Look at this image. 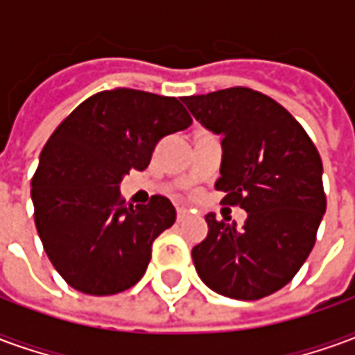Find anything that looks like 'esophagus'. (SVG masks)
<instances>
[{
    "instance_id": "1",
    "label": "esophagus",
    "mask_w": 355,
    "mask_h": 355,
    "mask_svg": "<svg viewBox=\"0 0 355 355\" xmlns=\"http://www.w3.org/2000/svg\"><path fill=\"white\" fill-rule=\"evenodd\" d=\"M177 216H178V220H182V218H186V216H188V209H186V207H178L177 209Z\"/></svg>"
}]
</instances>
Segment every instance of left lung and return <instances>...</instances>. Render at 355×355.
I'll return each mask as SVG.
<instances>
[{
	"mask_svg": "<svg viewBox=\"0 0 355 355\" xmlns=\"http://www.w3.org/2000/svg\"><path fill=\"white\" fill-rule=\"evenodd\" d=\"M192 116L223 135L216 190L247 211L243 226L209 213L207 238L192 249L201 282L224 297L259 300L295 277L325 215L318 148L282 104L249 87L182 96Z\"/></svg>",
	"mask_w": 355,
	"mask_h": 355,
	"instance_id": "8db88e82",
	"label": "left lung"
}]
</instances>
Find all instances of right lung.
<instances>
[{
  "label": "right lung",
  "mask_w": 355,
  "mask_h": 355,
  "mask_svg": "<svg viewBox=\"0 0 355 355\" xmlns=\"http://www.w3.org/2000/svg\"><path fill=\"white\" fill-rule=\"evenodd\" d=\"M190 125L175 96L117 87L89 96L51 135L32 178L34 218L70 287L106 297L144 275L154 239L177 211L163 196L127 205L119 182L146 169L159 139Z\"/></svg>",
  "instance_id": "add662e5"
}]
</instances>
